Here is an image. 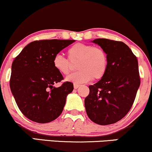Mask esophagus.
<instances>
[{
    "mask_svg": "<svg viewBox=\"0 0 152 152\" xmlns=\"http://www.w3.org/2000/svg\"><path fill=\"white\" fill-rule=\"evenodd\" d=\"M80 86V85L79 84H77V83H74V89H77V88L79 87Z\"/></svg>",
    "mask_w": 152,
    "mask_h": 152,
    "instance_id": "1",
    "label": "esophagus"
}]
</instances>
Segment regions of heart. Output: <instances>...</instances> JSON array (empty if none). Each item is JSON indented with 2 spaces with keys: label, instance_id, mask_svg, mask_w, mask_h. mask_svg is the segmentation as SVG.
<instances>
[{
  "label": "heart",
  "instance_id": "1",
  "mask_svg": "<svg viewBox=\"0 0 152 152\" xmlns=\"http://www.w3.org/2000/svg\"><path fill=\"white\" fill-rule=\"evenodd\" d=\"M67 54L72 62L78 61L76 67L78 70L67 76V81L84 83L92 79H100L106 74L109 64L108 57L101 48L78 43L71 46ZM53 64L55 69L62 75H67L71 71L69 60L61 54L54 56Z\"/></svg>",
  "mask_w": 152,
  "mask_h": 152
}]
</instances>
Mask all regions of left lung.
Instances as JSON below:
<instances>
[{
	"mask_svg": "<svg viewBox=\"0 0 152 152\" xmlns=\"http://www.w3.org/2000/svg\"><path fill=\"white\" fill-rule=\"evenodd\" d=\"M93 43L100 46L108 57L104 76L93 86L85 99L88 116L102 126L115 124L128 114L140 85L137 57L121 41L97 38Z\"/></svg>",
	"mask_w": 152,
	"mask_h": 152,
	"instance_id": "1",
	"label": "left lung"
}]
</instances>
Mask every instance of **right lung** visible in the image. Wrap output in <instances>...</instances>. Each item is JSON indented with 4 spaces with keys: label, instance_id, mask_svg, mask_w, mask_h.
Returning a JSON list of instances; mask_svg holds the SVG:
<instances>
[{
    "label": "right lung",
    "instance_id": "1",
    "mask_svg": "<svg viewBox=\"0 0 152 152\" xmlns=\"http://www.w3.org/2000/svg\"><path fill=\"white\" fill-rule=\"evenodd\" d=\"M74 40H41L28 44L12 64L10 87L20 110L39 124L55 120L62 114L66 96L74 90L71 82L60 87L64 79L53 64V57Z\"/></svg>",
    "mask_w": 152,
    "mask_h": 152
}]
</instances>
